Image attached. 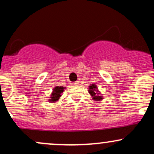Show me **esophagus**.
Here are the masks:
<instances>
[{"mask_svg":"<svg viewBox=\"0 0 154 154\" xmlns=\"http://www.w3.org/2000/svg\"><path fill=\"white\" fill-rule=\"evenodd\" d=\"M79 81H76V82H73V84H74V85H78V84H79Z\"/></svg>","mask_w":154,"mask_h":154,"instance_id":"34e87169","label":"esophagus"}]
</instances>
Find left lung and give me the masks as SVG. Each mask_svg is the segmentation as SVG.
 Segmentation results:
<instances>
[{"mask_svg": "<svg viewBox=\"0 0 154 154\" xmlns=\"http://www.w3.org/2000/svg\"><path fill=\"white\" fill-rule=\"evenodd\" d=\"M89 87L90 88H89V90H88V91H89L90 94L93 97V99L95 100H100L103 99L102 96H100V95H98L99 93H98V91H96L97 89L96 85L95 84L91 85V86H89Z\"/></svg>", "mask_w": 154, "mask_h": 154, "instance_id": "left-lung-1", "label": "left lung"}]
</instances>
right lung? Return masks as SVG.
Returning a JSON list of instances; mask_svg holds the SVG:
<instances>
[{"label": "right lung", "mask_w": 154, "mask_h": 154, "mask_svg": "<svg viewBox=\"0 0 154 154\" xmlns=\"http://www.w3.org/2000/svg\"><path fill=\"white\" fill-rule=\"evenodd\" d=\"M63 89L64 88L62 86H57L54 89V92L51 94V98L50 101L51 102H56V100H59V98L61 97V94L63 92Z\"/></svg>", "instance_id": "right-lung-1"}]
</instances>
